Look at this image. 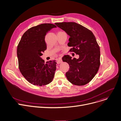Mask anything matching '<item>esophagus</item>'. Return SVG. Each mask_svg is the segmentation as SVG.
Wrapping results in <instances>:
<instances>
[{
    "mask_svg": "<svg viewBox=\"0 0 121 121\" xmlns=\"http://www.w3.org/2000/svg\"><path fill=\"white\" fill-rule=\"evenodd\" d=\"M57 63L58 64H60V63H62V60L61 59H58V60H57Z\"/></svg>",
    "mask_w": 121,
    "mask_h": 121,
    "instance_id": "34e87169",
    "label": "esophagus"
}]
</instances>
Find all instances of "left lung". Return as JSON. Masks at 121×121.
Here are the masks:
<instances>
[{"mask_svg": "<svg viewBox=\"0 0 121 121\" xmlns=\"http://www.w3.org/2000/svg\"><path fill=\"white\" fill-rule=\"evenodd\" d=\"M69 36L68 46L72 48L69 52L79 55L78 59L69 55L62 58L69 69L66 73L67 78L77 86L87 84L95 77L100 66V48L92 32L74 22L55 23Z\"/></svg>", "mask_w": 121, "mask_h": 121, "instance_id": "left-lung-1", "label": "left lung"}]
</instances>
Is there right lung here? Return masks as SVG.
Wrapping results in <instances>:
<instances>
[{
  "label": "right lung",
  "instance_id": "1",
  "mask_svg": "<svg viewBox=\"0 0 121 121\" xmlns=\"http://www.w3.org/2000/svg\"><path fill=\"white\" fill-rule=\"evenodd\" d=\"M56 25L43 23L28 29L23 34L17 47L18 68L29 83L42 86L52 81L57 63L55 60L47 62L41 56L47 49L45 36Z\"/></svg>",
  "mask_w": 121,
  "mask_h": 121
}]
</instances>
